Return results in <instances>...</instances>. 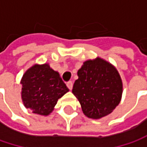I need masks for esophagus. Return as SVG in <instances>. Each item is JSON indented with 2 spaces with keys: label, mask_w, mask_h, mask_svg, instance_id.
Returning <instances> with one entry per match:
<instances>
[{
  "label": "esophagus",
  "mask_w": 147,
  "mask_h": 147,
  "mask_svg": "<svg viewBox=\"0 0 147 147\" xmlns=\"http://www.w3.org/2000/svg\"><path fill=\"white\" fill-rule=\"evenodd\" d=\"M66 85H67V87H68V88H69L70 90H71V89H72V87H73V82H72L71 81L68 82L66 83Z\"/></svg>",
  "instance_id": "34e87169"
}]
</instances>
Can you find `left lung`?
Wrapping results in <instances>:
<instances>
[{"label": "left lung", "instance_id": "8db88e82", "mask_svg": "<svg viewBox=\"0 0 147 147\" xmlns=\"http://www.w3.org/2000/svg\"><path fill=\"white\" fill-rule=\"evenodd\" d=\"M72 93L81 104L84 115L100 119L118 105L123 94V82L117 70L97 57L83 63L77 71Z\"/></svg>", "mask_w": 147, "mask_h": 147}]
</instances>
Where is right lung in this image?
I'll list each match as a JSON object with an SVG mask.
<instances>
[{
  "label": "right lung",
  "instance_id": "add662e5",
  "mask_svg": "<svg viewBox=\"0 0 147 147\" xmlns=\"http://www.w3.org/2000/svg\"><path fill=\"white\" fill-rule=\"evenodd\" d=\"M20 83L24 105L41 116L52 113L58 100L69 92L59 73L47 63L30 67L23 75Z\"/></svg>",
  "mask_w": 147,
  "mask_h": 147
}]
</instances>
